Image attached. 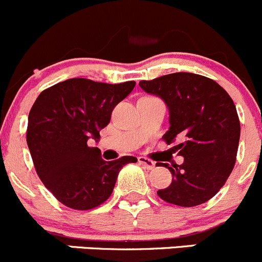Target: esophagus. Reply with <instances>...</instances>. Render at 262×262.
I'll list each match as a JSON object with an SVG mask.
<instances>
[{
    "label": "esophagus",
    "instance_id": "34e87169",
    "mask_svg": "<svg viewBox=\"0 0 262 262\" xmlns=\"http://www.w3.org/2000/svg\"><path fill=\"white\" fill-rule=\"evenodd\" d=\"M138 162L141 163V165H143L147 170H153V168L156 167V163L153 162L152 160H148L146 157H139Z\"/></svg>",
    "mask_w": 262,
    "mask_h": 262
}]
</instances>
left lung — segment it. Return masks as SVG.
<instances>
[{"label": "left lung", "mask_w": 262, "mask_h": 262, "mask_svg": "<svg viewBox=\"0 0 262 262\" xmlns=\"http://www.w3.org/2000/svg\"><path fill=\"white\" fill-rule=\"evenodd\" d=\"M147 94L162 100L170 128L163 134L184 157L182 165L163 163L172 182L158 190L161 199L180 207H195L212 199L233 170L241 125L233 100L215 81L189 72L141 81Z\"/></svg>", "instance_id": "left-lung-1"}]
</instances>
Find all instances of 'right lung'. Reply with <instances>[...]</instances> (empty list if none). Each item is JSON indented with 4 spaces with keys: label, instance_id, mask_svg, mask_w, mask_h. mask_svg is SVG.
<instances>
[{
    "label": "right lung",
    "instance_id": "add662e5",
    "mask_svg": "<svg viewBox=\"0 0 262 262\" xmlns=\"http://www.w3.org/2000/svg\"><path fill=\"white\" fill-rule=\"evenodd\" d=\"M136 82L102 83L70 78L41 92L28 119V142L39 178L66 207L89 210L112 195L119 172L133 156L104 161L100 130L110 123L113 109L133 91Z\"/></svg>",
    "mask_w": 262,
    "mask_h": 262
}]
</instances>
